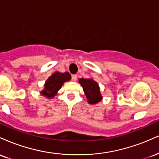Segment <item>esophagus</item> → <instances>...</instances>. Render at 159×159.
<instances>
[{
  "mask_svg": "<svg viewBox=\"0 0 159 159\" xmlns=\"http://www.w3.org/2000/svg\"><path fill=\"white\" fill-rule=\"evenodd\" d=\"M72 80L73 81H77V75H72Z\"/></svg>",
  "mask_w": 159,
  "mask_h": 159,
  "instance_id": "esophagus-1",
  "label": "esophagus"
}]
</instances>
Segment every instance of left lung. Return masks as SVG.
Instances as JSON below:
<instances>
[{
  "instance_id": "8db88e82",
  "label": "left lung",
  "mask_w": 159,
  "mask_h": 159,
  "mask_svg": "<svg viewBox=\"0 0 159 159\" xmlns=\"http://www.w3.org/2000/svg\"><path fill=\"white\" fill-rule=\"evenodd\" d=\"M78 82L83 87L84 92L87 98V102L89 104L94 105L102 99L97 82L92 78H80Z\"/></svg>"
}]
</instances>
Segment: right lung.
Here are the masks:
<instances>
[{"label":"right lung","mask_w":159,"mask_h":159,"mask_svg":"<svg viewBox=\"0 0 159 159\" xmlns=\"http://www.w3.org/2000/svg\"><path fill=\"white\" fill-rule=\"evenodd\" d=\"M70 79L71 75L69 72H66L64 73H61L58 72H54L45 81L44 89L41 91V94L48 98H53L56 96L57 93L61 88L63 83L69 81Z\"/></svg>","instance_id":"obj_1"}]
</instances>
